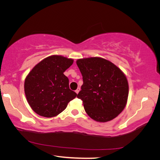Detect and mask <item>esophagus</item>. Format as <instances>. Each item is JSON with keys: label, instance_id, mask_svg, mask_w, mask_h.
Segmentation results:
<instances>
[{"label": "esophagus", "instance_id": "34e87169", "mask_svg": "<svg viewBox=\"0 0 160 160\" xmlns=\"http://www.w3.org/2000/svg\"><path fill=\"white\" fill-rule=\"evenodd\" d=\"M79 91H80V88H77V89L75 90L76 93H77V94H78V93H79Z\"/></svg>", "mask_w": 160, "mask_h": 160}]
</instances>
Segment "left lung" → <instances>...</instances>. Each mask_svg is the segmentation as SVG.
<instances>
[{
    "instance_id": "obj_1",
    "label": "left lung",
    "mask_w": 160,
    "mask_h": 160,
    "mask_svg": "<svg viewBox=\"0 0 160 160\" xmlns=\"http://www.w3.org/2000/svg\"><path fill=\"white\" fill-rule=\"evenodd\" d=\"M83 84L77 95L86 113L98 122H107L126 106L129 85L124 72L112 62L95 57L77 59Z\"/></svg>"
}]
</instances>
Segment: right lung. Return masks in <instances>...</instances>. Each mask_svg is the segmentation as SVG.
Here are the masks:
<instances>
[{"label":"right lung","mask_w":160,"mask_h":160,"mask_svg":"<svg viewBox=\"0 0 160 160\" xmlns=\"http://www.w3.org/2000/svg\"><path fill=\"white\" fill-rule=\"evenodd\" d=\"M73 63V59L53 55L45 58L27 75L24 88L28 103L42 117L52 118L64 111L77 93L69 87L63 72Z\"/></svg>","instance_id":"add662e5"}]
</instances>
